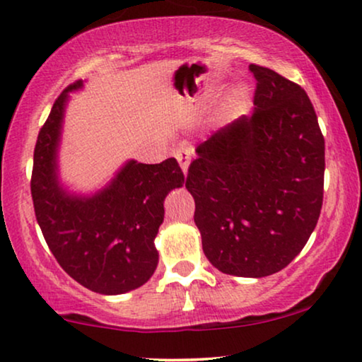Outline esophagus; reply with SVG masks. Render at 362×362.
I'll list each match as a JSON object with an SVG mask.
<instances>
[{"label":"esophagus","instance_id":"obj_1","mask_svg":"<svg viewBox=\"0 0 362 362\" xmlns=\"http://www.w3.org/2000/svg\"><path fill=\"white\" fill-rule=\"evenodd\" d=\"M191 155H192V148L191 146H180L175 151V156L177 163H180L182 173H187V168H189V161H191Z\"/></svg>","mask_w":362,"mask_h":362}]
</instances>
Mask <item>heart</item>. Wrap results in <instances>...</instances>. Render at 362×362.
I'll return each instance as SVG.
<instances>
[{"label":"heart","mask_w":362,"mask_h":362,"mask_svg":"<svg viewBox=\"0 0 362 362\" xmlns=\"http://www.w3.org/2000/svg\"><path fill=\"white\" fill-rule=\"evenodd\" d=\"M245 102H247V93H245V90H242V88L235 90V93L230 98L232 107H242V105H245Z\"/></svg>","instance_id":"b5f03b06"}]
</instances>
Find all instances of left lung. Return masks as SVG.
Segmentation results:
<instances>
[{
	"instance_id": "8db88e82",
	"label": "left lung",
	"mask_w": 362,
	"mask_h": 362,
	"mask_svg": "<svg viewBox=\"0 0 362 362\" xmlns=\"http://www.w3.org/2000/svg\"><path fill=\"white\" fill-rule=\"evenodd\" d=\"M254 113L196 148L186 187L207 260L222 274L267 276L300 254L323 206L325 138L298 83L250 64Z\"/></svg>"
}]
</instances>
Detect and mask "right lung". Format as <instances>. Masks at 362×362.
Listing matches in <instances>:
<instances>
[{"label":"right lung","mask_w":362,"mask_h":362,"mask_svg":"<svg viewBox=\"0 0 362 362\" xmlns=\"http://www.w3.org/2000/svg\"><path fill=\"white\" fill-rule=\"evenodd\" d=\"M54 102L34 146L31 196L37 224L59 265L86 288L102 295L135 290L158 265L155 237L165 197L185 185L175 158L143 165L130 161L92 197L69 196L57 182L56 155L67 92Z\"/></svg>","instance_id":"1"}]
</instances>
